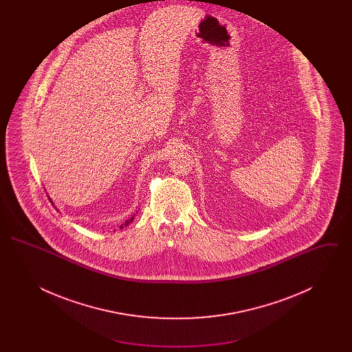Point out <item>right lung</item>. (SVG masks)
Listing matches in <instances>:
<instances>
[{
	"instance_id": "right-lung-1",
	"label": "right lung",
	"mask_w": 352,
	"mask_h": 352,
	"mask_svg": "<svg viewBox=\"0 0 352 352\" xmlns=\"http://www.w3.org/2000/svg\"><path fill=\"white\" fill-rule=\"evenodd\" d=\"M51 203H52V201H51ZM133 219H134V217H132V218L129 219V220H126V221H125V223H124V224H122V226H121V227H120V228H122V227H124V226H128V224H129V223H131V221H133Z\"/></svg>"
}]
</instances>
